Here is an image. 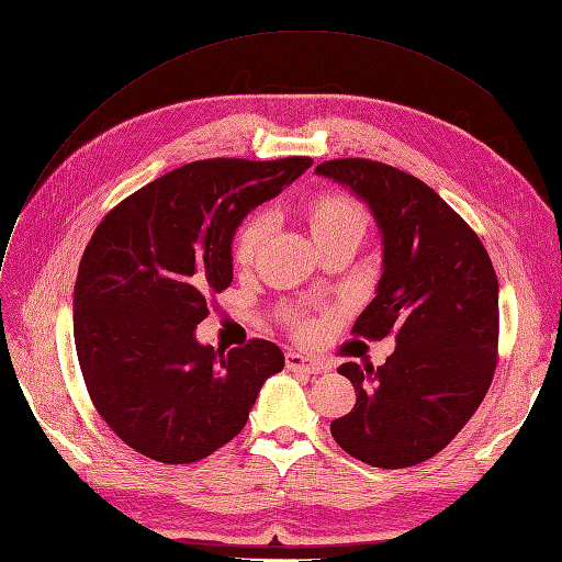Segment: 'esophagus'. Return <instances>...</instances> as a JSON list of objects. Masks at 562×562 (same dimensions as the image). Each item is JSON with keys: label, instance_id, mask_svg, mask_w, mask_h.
Instances as JSON below:
<instances>
[{"label": "esophagus", "instance_id": "obj_1", "mask_svg": "<svg viewBox=\"0 0 562 562\" xmlns=\"http://www.w3.org/2000/svg\"><path fill=\"white\" fill-rule=\"evenodd\" d=\"M285 367H288V370L304 372V374H321L325 370L321 362L312 360V358L304 356V353H297V351L285 353Z\"/></svg>", "mask_w": 562, "mask_h": 562}]
</instances>
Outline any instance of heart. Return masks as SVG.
<instances>
[{
	"instance_id": "b5f03b06",
	"label": "heart",
	"mask_w": 562,
	"mask_h": 562,
	"mask_svg": "<svg viewBox=\"0 0 562 562\" xmlns=\"http://www.w3.org/2000/svg\"><path fill=\"white\" fill-rule=\"evenodd\" d=\"M302 218L306 223L308 235H312L318 250L335 246V244H360L367 221L364 211L358 200H353L346 192H321L314 200H308L302 209ZM269 235V218L258 214L250 216L235 237L232 246V258L241 269H248L260 256L262 244ZM288 323L302 339H314L321 333V321L314 316H304L297 308H288Z\"/></svg>"
}]
</instances>
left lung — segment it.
Listing matches in <instances>:
<instances>
[{"instance_id": "left-lung-1", "label": "left lung", "mask_w": 562, "mask_h": 562, "mask_svg": "<svg viewBox=\"0 0 562 562\" xmlns=\"http://www.w3.org/2000/svg\"><path fill=\"white\" fill-rule=\"evenodd\" d=\"M316 173L351 188L381 232L376 297L353 333L397 341L381 367H339L358 400L330 432L367 465H418L447 447L491 389L499 333L493 262L476 232L412 173L364 158L327 160Z\"/></svg>"}]
</instances>
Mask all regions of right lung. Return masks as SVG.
I'll return each mask as SVG.
<instances>
[{
    "instance_id": "add662e5",
    "label": "right lung",
    "mask_w": 562,
    "mask_h": 562,
    "mask_svg": "<svg viewBox=\"0 0 562 562\" xmlns=\"http://www.w3.org/2000/svg\"><path fill=\"white\" fill-rule=\"evenodd\" d=\"M312 158L190 162L150 181L97 225L74 285V341L94 409L127 447L198 462L248 420L281 348L204 346L209 295L232 283V237Z\"/></svg>"
}]
</instances>
